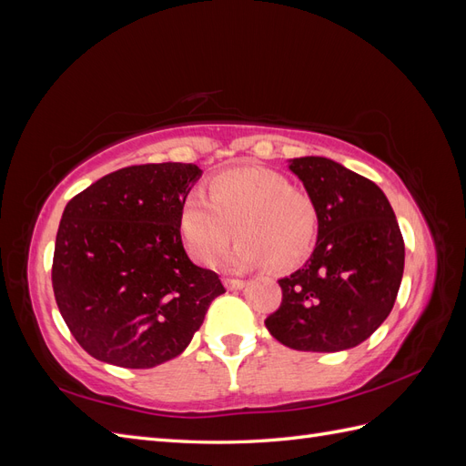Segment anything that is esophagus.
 <instances>
[{
    "label": "esophagus",
    "mask_w": 466,
    "mask_h": 466,
    "mask_svg": "<svg viewBox=\"0 0 466 466\" xmlns=\"http://www.w3.org/2000/svg\"><path fill=\"white\" fill-rule=\"evenodd\" d=\"M223 284L228 289H243L245 288V281L237 279V278H223Z\"/></svg>",
    "instance_id": "34e87169"
}]
</instances>
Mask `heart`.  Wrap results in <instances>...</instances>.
<instances>
[{"mask_svg": "<svg viewBox=\"0 0 466 466\" xmlns=\"http://www.w3.org/2000/svg\"><path fill=\"white\" fill-rule=\"evenodd\" d=\"M319 208L305 188L264 167H237L209 178L208 200L190 194L180 209V233L194 260L216 264L233 237V268L266 264L274 272L298 268L311 255Z\"/></svg>", "mask_w": 466, "mask_h": 466, "instance_id": "b5f03b06", "label": "heart"}]
</instances>
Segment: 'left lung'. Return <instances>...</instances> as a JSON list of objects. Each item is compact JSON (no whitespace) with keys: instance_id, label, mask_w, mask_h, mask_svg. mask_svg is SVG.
Segmentation results:
<instances>
[{"instance_id":"obj_1","label":"left lung","mask_w":466,"mask_h":466,"mask_svg":"<svg viewBox=\"0 0 466 466\" xmlns=\"http://www.w3.org/2000/svg\"><path fill=\"white\" fill-rule=\"evenodd\" d=\"M319 208L311 258L278 279L281 305L264 320L288 348L340 351L361 344L383 324L404 272V238L375 182L327 157L289 165Z\"/></svg>"}]
</instances>
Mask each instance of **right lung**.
Segmentation results:
<instances>
[{"label": "right lung", "instance_id": "1", "mask_svg": "<svg viewBox=\"0 0 466 466\" xmlns=\"http://www.w3.org/2000/svg\"><path fill=\"white\" fill-rule=\"evenodd\" d=\"M200 177L192 163L132 165L67 202L52 288L69 332L95 360L147 370L177 358L225 293L180 238V209Z\"/></svg>", "mask_w": 466, "mask_h": 466}]
</instances>
